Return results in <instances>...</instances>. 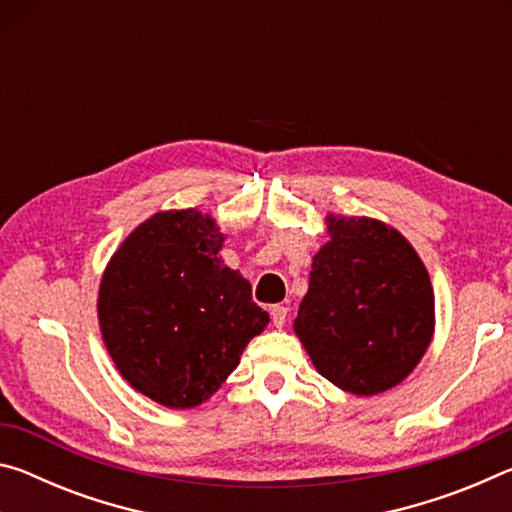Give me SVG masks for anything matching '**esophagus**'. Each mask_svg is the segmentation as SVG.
<instances>
[{
  "instance_id": "obj_1",
  "label": "esophagus",
  "mask_w": 512,
  "mask_h": 512,
  "mask_svg": "<svg viewBox=\"0 0 512 512\" xmlns=\"http://www.w3.org/2000/svg\"><path fill=\"white\" fill-rule=\"evenodd\" d=\"M287 314H289L287 307L273 305V307H271V320H273V325H275V327H282L284 323H287Z\"/></svg>"
}]
</instances>
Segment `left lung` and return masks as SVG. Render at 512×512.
<instances>
[{"instance_id":"left-lung-1","label":"left lung","mask_w":512,"mask_h":512,"mask_svg":"<svg viewBox=\"0 0 512 512\" xmlns=\"http://www.w3.org/2000/svg\"><path fill=\"white\" fill-rule=\"evenodd\" d=\"M327 232L293 329L334 386L384 393L409 377L431 343L429 273L391 225L329 214Z\"/></svg>"}]
</instances>
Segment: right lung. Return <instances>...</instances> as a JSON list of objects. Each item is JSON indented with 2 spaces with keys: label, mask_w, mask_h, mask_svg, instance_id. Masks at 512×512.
<instances>
[{
  "label": "right lung",
  "mask_w": 512,
  "mask_h": 512,
  "mask_svg": "<svg viewBox=\"0 0 512 512\" xmlns=\"http://www.w3.org/2000/svg\"><path fill=\"white\" fill-rule=\"evenodd\" d=\"M210 214L158 212L137 225L99 287L103 343L128 384L169 409H192L239 366L268 314L223 264Z\"/></svg>",
  "instance_id": "obj_1"
}]
</instances>
